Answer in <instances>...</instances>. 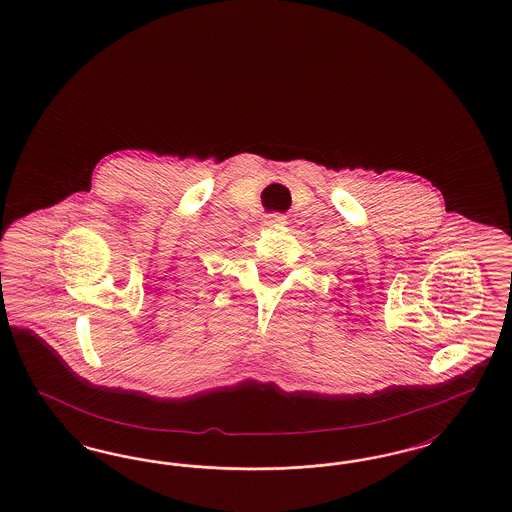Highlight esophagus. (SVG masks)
<instances>
[{
    "label": "esophagus",
    "mask_w": 512,
    "mask_h": 512,
    "mask_svg": "<svg viewBox=\"0 0 512 512\" xmlns=\"http://www.w3.org/2000/svg\"><path fill=\"white\" fill-rule=\"evenodd\" d=\"M284 220H286L284 215H280V213H270L267 219H265V224H268V226H276V224H284Z\"/></svg>",
    "instance_id": "esophagus-1"
}]
</instances>
